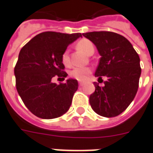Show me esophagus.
Instances as JSON below:
<instances>
[{"label": "esophagus", "instance_id": "esophagus-1", "mask_svg": "<svg viewBox=\"0 0 153 153\" xmlns=\"http://www.w3.org/2000/svg\"><path fill=\"white\" fill-rule=\"evenodd\" d=\"M79 86H83L84 85V83L83 82H79Z\"/></svg>", "mask_w": 153, "mask_h": 153}]
</instances>
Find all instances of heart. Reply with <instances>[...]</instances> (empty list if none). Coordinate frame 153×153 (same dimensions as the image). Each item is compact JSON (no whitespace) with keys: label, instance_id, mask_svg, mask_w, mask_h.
Listing matches in <instances>:
<instances>
[{"label":"heart","instance_id":"heart-1","mask_svg":"<svg viewBox=\"0 0 153 153\" xmlns=\"http://www.w3.org/2000/svg\"><path fill=\"white\" fill-rule=\"evenodd\" d=\"M77 48L79 50L82 51L84 53H85L86 55L90 56L91 54L94 53L95 51V46L93 45V43L91 40H87V39H83L80 40L77 43ZM62 62L64 66L68 67L70 65V59H69V55H68V51H65L62 55ZM91 68H74V69H72L70 72V76L74 79H75L79 81H84L85 80L89 74H91Z\"/></svg>","mask_w":153,"mask_h":153}]
</instances>
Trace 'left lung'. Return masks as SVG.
Returning <instances> with one entry per match:
<instances>
[{
    "mask_svg": "<svg viewBox=\"0 0 153 153\" xmlns=\"http://www.w3.org/2000/svg\"><path fill=\"white\" fill-rule=\"evenodd\" d=\"M83 35L92 41L101 55L95 75L98 80L108 78L90 96V104L96 113L107 118L124 112L136 95L141 73L140 57L131 43L123 35L110 31L88 32Z\"/></svg>",
    "mask_w": 153,
    "mask_h": 153,
    "instance_id": "8db88e82",
    "label": "left lung"
}]
</instances>
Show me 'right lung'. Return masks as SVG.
Returning a JSON list of instances; mask_svg holds the SVG:
<instances>
[{
  "label": "right lung",
  "instance_id": "right-lung-1",
  "mask_svg": "<svg viewBox=\"0 0 153 153\" xmlns=\"http://www.w3.org/2000/svg\"><path fill=\"white\" fill-rule=\"evenodd\" d=\"M80 33L63 34L47 31L34 36L21 49L14 68L18 93L31 113L40 119L58 118L68 112L74 94L78 90L76 79L56 85L51 79H64L68 74L62 55Z\"/></svg>",
  "mask_w": 153,
  "mask_h": 153
}]
</instances>
